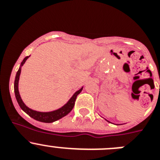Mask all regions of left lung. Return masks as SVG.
Returning a JSON list of instances; mask_svg holds the SVG:
<instances>
[{
	"label": "left lung",
	"mask_w": 160,
	"mask_h": 160,
	"mask_svg": "<svg viewBox=\"0 0 160 160\" xmlns=\"http://www.w3.org/2000/svg\"><path fill=\"white\" fill-rule=\"evenodd\" d=\"M107 122H109V121H107Z\"/></svg>",
	"instance_id": "1"
}]
</instances>
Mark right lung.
Segmentation results:
<instances>
[{"mask_svg":"<svg viewBox=\"0 0 160 160\" xmlns=\"http://www.w3.org/2000/svg\"><path fill=\"white\" fill-rule=\"evenodd\" d=\"M29 56H30V55H29ZM29 56H27V57H25V58L23 59V61L22 62L21 66H20L19 67V70L17 72L15 81H14V92H15L16 99L17 101H18V104H19L20 107L22 108V111H24L26 114H29V116H30L31 118H33V119L42 122H55V121L60 119V118H62V117L66 116V114H68L72 111V109L74 107V103H75V100L76 98H77V96L81 93L83 87H82L80 90L76 91V92L73 94V96L70 98V99L69 100L63 107L58 109L56 111H50V112H40V111H33L32 109L29 108V107L25 106V104L23 102V101H22V98L20 96L19 90H18V82H19V78L20 74H21V70H22V66L25 64V61L29 58Z\"/></svg>","mask_w":160,"mask_h":160,"instance_id":"1","label":"right lung"}]
</instances>
